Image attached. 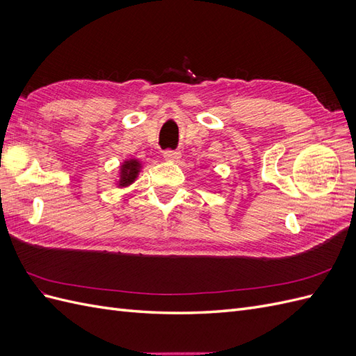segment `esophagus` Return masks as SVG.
Returning a JSON list of instances; mask_svg holds the SVG:
<instances>
[{"label":"esophagus","mask_w":356,"mask_h":356,"mask_svg":"<svg viewBox=\"0 0 356 356\" xmlns=\"http://www.w3.org/2000/svg\"><path fill=\"white\" fill-rule=\"evenodd\" d=\"M163 159L168 161H178L181 159V153L174 152V149H166V152H163Z\"/></svg>","instance_id":"34e87169"}]
</instances>
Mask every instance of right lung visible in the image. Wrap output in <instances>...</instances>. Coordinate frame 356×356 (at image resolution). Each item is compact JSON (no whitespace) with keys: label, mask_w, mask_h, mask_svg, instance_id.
Wrapping results in <instances>:
<instances>
[{"label":"right lung","mask_w":356,"mask_h":356,"mask_svg":"<svg viewBox=\"0 0 356 356\" xmlns=\"http://www.w3.org/2000/svg\"><path fill=\"white\" fill-rule=\"evenodd\" d=\"M143 170V161L135 157L124 159L118 169V178L114 181V186L117 188H127L131 187L134 182L138 179L139 174Z\"/></svg>","instance_id":"right-lung-1"}]
</instances>
